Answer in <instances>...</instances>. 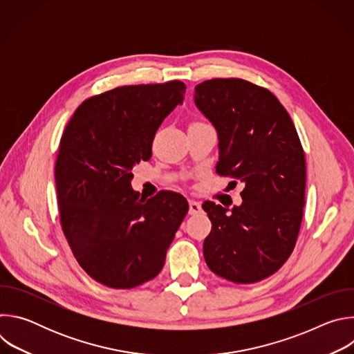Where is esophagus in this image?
Returning <instances> with one entry per match:
<instances>
[{"mask_svg":"<svg viewBox=\"0 0 354 354\" xmlns=\"http://www.w3.org/2000/svg\"><path fill=\"white\" fill-rule=\"evenodd\" d=\"M201 212V205L196 200H189V214H198Z\"/></svg>","mask_w":354,"mask_h":354,"instance_id":"obj_1","label":"esophagus"}]
</instances>
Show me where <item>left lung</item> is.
<instances>
[{"mask_svg":"<svg viewBox=\"0 0 354 354\" xmlns=\"http://www.w3.org/2000/svg\"><path fill=\"white\" fill-rule=\"evenodd\" d=\"M194 104L218 133L216 172L245 183L242 205L230 214L205 201L213 225L203 243L206 263L232 283L261 281L286 263L297 242L306 205L304 149L290 115L263 86L213 78L196 85Z\"/></svg>","mask_w":354,"mask_h":354,"instance_id":"obj_1","label":"left lung"}]
</instances>
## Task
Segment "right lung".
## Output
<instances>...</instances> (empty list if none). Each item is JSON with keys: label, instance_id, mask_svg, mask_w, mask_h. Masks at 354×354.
Listing matches in <instances>:
<instances>
[{"label": "right lung", "instance_id": "add662e5", "mask_svg": "<svg viewBox=\"0 0 354 354\" xmlns=\"http://www.w3.org/2000/svg\"><path fill=\"white\" fill-rule=\"evenodd\" d=\"M182 81L123 85L77 108L60 140L55 178L63 234L80 266L111 288H133L164 268L187 214L171 190L142 198L131 169L151 158L164 119L183 102Z\"/></svg>", "mask_w": 354, "mask_h": 354}]
</instances>
